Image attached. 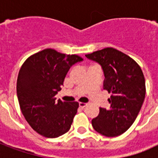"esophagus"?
I'll return each instance as SVG.
<instances>
[{"mask_svg":"<svg viewBox=\"0 0 158 158\" xmlns=\"http://www.w3.org/2000/svg\"><path fill=\"white\" fill-rule=\"evenodd\" d=\"M79 107H81V108H84V107H85V106H87V104H86V103L79 102Z\"/></svg>","mask_w":158,"mask_h":158,"instance_id":"1","label":"esophagus"}]
</instances>
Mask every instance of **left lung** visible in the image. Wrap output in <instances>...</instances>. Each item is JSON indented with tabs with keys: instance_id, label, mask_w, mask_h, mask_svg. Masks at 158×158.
<instances>
[{
	"instance_id": "8db88e82",
	"label": "left lung",
	"mask_w": 158,
	"mask_h": 158,
	"mask_svg": "<svg viewBox=\"0 0 158 158\" xmlns=\"http://www.w3.org/2000/svg\"><path fill=\"white\" fill-rule=\"evenodd\" d=\"M85 56L101 65L105 79L103 89L111 93L110 108L100 107L91 123L96 132L107 137L122 135L138 116L146 96L142 70L135 61L114 48L102 49Z\"/></svg>"
}]
</instances>
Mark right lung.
Returning a JSON list of instances; mask_svg holds the SVG:
<instances>
[{
	"label": "right lung",
	"instance_id": "add662e5",
	"mask_svg": "<svg viewBox=\"0 0 158 158\" xmlns=\"http://www.w3.org/2000/svg\"><path fill=\"white\" fill-rule=\"evenodd\" d=\"M83 58L45 49L29 56L19 70L17 95L23 115L32 129L46 138L69 131L79 103L56 101L69 69Z\"/></svg>",
	"mask_w": 158,
	"mask_h": 158
}]
</instances>
